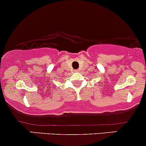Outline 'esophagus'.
<instances>
[{
    "instance_id": "34e87169",
    "label": "esophagus",
    "mask_w": 146,
    "mask_h": 146,
    "mask_svg": "<svg viewBox=\"0 0 146 146\" xmlns=\"http://www.w3.org/2000/svg\"><path fill=\"white\" fill-rule=\"evenodd\" d=\"M74 71H75V72H78V71H79V70H75Z\"/></svg>"
}]
</instances>
